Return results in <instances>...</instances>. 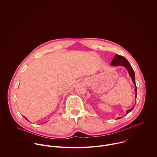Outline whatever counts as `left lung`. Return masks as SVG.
<instances>
[{
    "instance_id": "left-lung-1",
    "label": "left lung",
    "mask_w": 157,
    "mask_h": 157,
    "mask_svg": "<svg viewBox=\"0 0 157 157\" xmlns=\"http://www.w3.org/2000/svg\"><path fill=\"white\" fill-rule=\"evenodd\" d=\"M111 65L114 67H118V66H123L124 67H126L127 69V70L128 71V72L129 74L130 77L132 78V82L134 83L135 85V98H136V95H137V89H136V83H135V78L134 71L133 70L132 67L131 66L130 63H129V62L127 60V59L126 58H124L123 56L116 54L113 60H112V62L111 63ZM135 105L131 109H129L126 111V115L128 114V113L131 112L134 108ZM120 117L117 118V119H119Z\"/></svg>"
}]
</instances>
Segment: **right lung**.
I'll return each instance as SVG.
<instances>
[{"label":"right lung","mask_w":157,"mask_h":157,"mask_svg":"<svg viewBox=\"0 0 157 157\" xmlns=\"http://www.w3.org/2000/svg\"><path fill=\"white\" fill-rule=\"evenodd\" d=\"M25 119H26V120H27V119H26V118H25Z\"/></svg>","instance_id":"right-lung-1"}]
</instances>
